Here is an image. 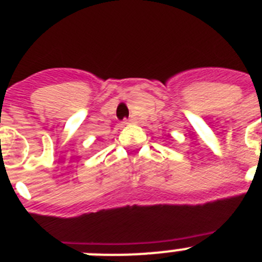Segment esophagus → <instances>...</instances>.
<instances>
[{"label":"esophagus","instance_id":"obj_1","mask_svg":"<svg viewBox=\"0 0 262 262\" xmlns=\"http://www.w3.org/2000/svg\"><path fill=\"white\" fill-rule=\"evenodd\" d=\"M130 123H132V119H124V121H123L124 125H126V124H130Z\"/></svg>","mask_w":262,"mask_h":262}]
</instances>
